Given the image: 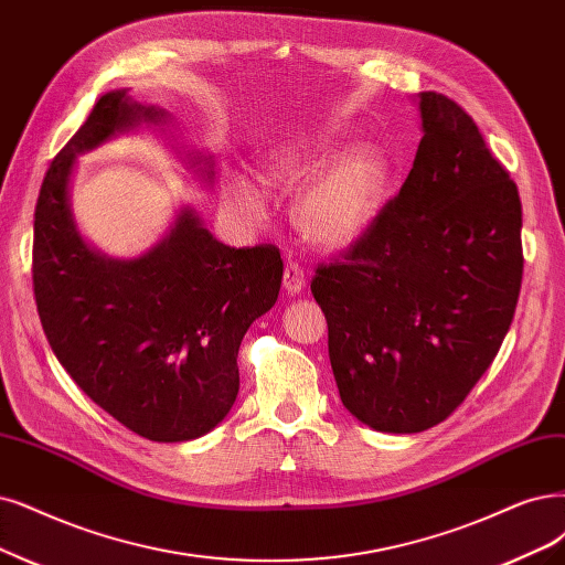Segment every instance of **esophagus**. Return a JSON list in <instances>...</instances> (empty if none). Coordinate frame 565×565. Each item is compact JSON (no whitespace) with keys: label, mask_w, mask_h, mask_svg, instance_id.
<instances>
[{"label":"esophagus","mask_w":565,"mask_h":565,"mask_svg":"<svg viewBox=\"0 0 565 565\" xmlns=\"http://www.w3.org/2000/svg\"><path fill=\"white\" fill-rule=\"evenodd\" d=\"M302 288H305V269L296 260H288L284 267V290L290 296H298L302 294Z\"/></svg>","instance_id":"1"}]
</instances>
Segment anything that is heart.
<instances>
[{
    "label": "heart",
    "instance_id": "heart-1",
    "mask_svg": "<svg viewBox=\"0 0 565 565\" xmlns=\"http://www.w3.org/2000/svg\"><path fill=\"white\" fill-rule=\"evenodd\" d=\"M330 156L332 143L328 139L300 137L267 153L263 177L269 183L307 181L320 172ZM386 185L388 162L382 153L359 149L335 158L296 206L302 235L321 246H344L359 239L380 214ZM225 200L244 218H260L263 214V200L246 179H230Z\"/></svg>",
    "mask_w": 565,
    "mask_h": 565
}]
</instances>
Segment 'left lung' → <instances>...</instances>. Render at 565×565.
Segmentation results:
<instances>
[{
    "label": "left lung",
    "mask_w": 565,
    "mask_h": 565,
    "mask_svg": "<svg viewBox=\"0 0 565 565\" xmlns=\"http://www.w3.org/2000/svg\"><path fill=\"white\" fill-rule=\"evenodd\" d=\"M419 109L401 193L311 279L340 398L384 433L428 430L466 401L524 275L516 183L461 104L428 90Z\"/></svg>",
    "instance_id": "obj_1"
}]
</instances>
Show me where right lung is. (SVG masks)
Here are the masks:
<instances>
[{
  "label": "right lung",
  "instance_id": "obj_1",
  "mask_svg": "<svg viewBox=\"0 0 565 565\" xmlns=\"http://www.w3.org/2000/svg\"><path fill=\"white\" fill-rule=\"evenodd\" d=\"M162 111L125 90L99 97L41 183L32 286L41 328L76 386L153 443H183L225 419L239 391L244 332L277 302V246H225L185 209L172 233L135 260L83 244L67 185L76 153Z\"/></svg>",
  "mask_w": 565,
  "mask_h": 565
}]
</instances>
